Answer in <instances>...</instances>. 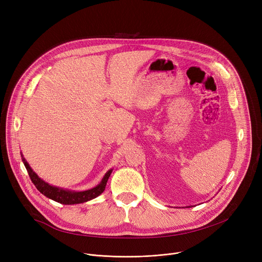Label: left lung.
<instances>
[{
	"instance_id": "8db88e82",
	"label": "left lung",
	"mask_w": 262,
	"mask_h": 262,
	"mask_svg": "<svg viewBox=\"0 0 262 262\" xmlns=\"http://www.w3.org/2000/svg\"><path fill=\"white\" fill-rule=\"evenodd\" d=\"M189 207H190V206H189Z\"/></svg>"
}]
</instances>
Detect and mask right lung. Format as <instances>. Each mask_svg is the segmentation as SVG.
I'll list each match as a JSON object with an SVG mask.
<instances>
[{"label": "right lung", "mask_w": 262, "mask_h": 262, "mask_svg": "<svg viewBox=\"0 0 262 262\" xmlns=\"http://www.w3.org/2000/svg\"><path fill=\"white\" fill-rule=\"evenodd\" d=\"M21 155V160L23 163L29 173V176L32 180V182L35 184V186L37 188L41 194H43L46 197L59 202L61 204H66V205H72V204H79V203H84L87 201H90L96 197H98L101 193H103L104 189H105V184L107 182V179L113 171V169H110L104 176L102 177L101 181L94 186V188L87 190V191H70L67 189H63V188H59V186H55L52 185L48 182H46L45 180H42L38 175H37L32 168L30 167V165L28 164V162L25 160L23 154Z\"/></svg>", "instance_id": "obj_1"}]
</instances>
